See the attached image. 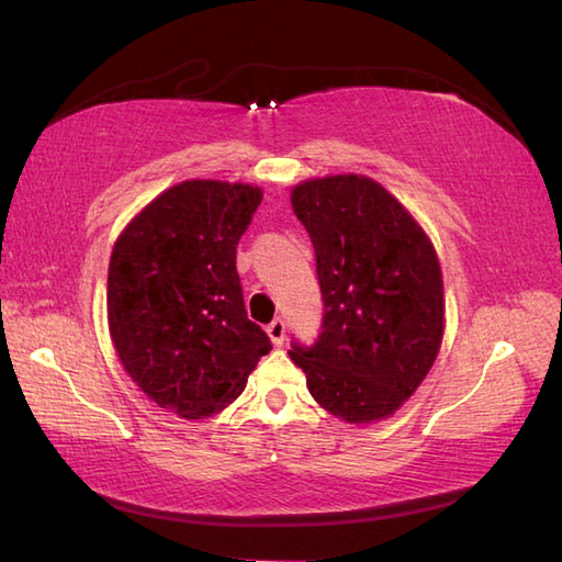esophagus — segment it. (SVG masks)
I'll return each instance as SVG.
<instances>
[{"instance_id": "34e87169", "label": "esophagus", "mask_w": 562, "mask_h": 562, "mask_svg": "<svg viewBox=\"0 0 562 562\" xmlns=\"http://www.w3.org/2000/svg\"><path fill=\"white\" fill-rule=\"evenodd\" d=\"M268 336L272 340V346L284 344V322H282V318H274L272 324H268Z\"/></svg>"}]
</instances>
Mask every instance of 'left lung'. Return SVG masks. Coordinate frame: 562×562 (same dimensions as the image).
I'll use <instances>...</instances> for the list:
<instances>
[{
  "mask_svg": "<svg viewBox=\"0 0 562 562\" xmlns=\"http://www.w3.org/2000/svg\"><path fill=\"white\" fill-rule=\"evenodd\" d=\"M310 234L324 300L314 346L290 358L328 414L387 419L431 370L443 340V274L416 218L362 175H328L292 190Z\"/></svg>",
  "mask_w": 562,
  "mask_h": 562,
  "instance_id": "obj_1",
  "label": "left lung"
}]
</instances>
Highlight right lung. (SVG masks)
Here are the masks:
<instances>
[{
  "instance_id": "obj_1",
  "label": "right lung",
  "mask_w": 562,
  "mask_h": 562,
  "mask_svg": "<svg viewBox=\"0 0 562 562\" xmlns=\"http://www.w3.org/2000/svg\"><path fill=\"white\" fill-rule=\"evenodd\" d=\"M260 200L252 184L187 180L143 206L114 244L112 344L148 400L182 419L226 409L272 348L246 314L236 272Z\"/></svg>"
}]
</instances>
